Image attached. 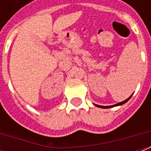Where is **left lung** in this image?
I'll list each match as a JSON object with an SVG mask.
<instances>
[{
  "mask_svg": "<svg viewBox=\"0 0 151 151\" xmlns=\"http://www.w3.org/2000/svg\"><path fill=\"white\" fill-rule=\"evenodd\" d=\"M132 96V95H131ZM131 96L129 97V98L125 99V100H124V101L120 102V103H118L116 104H114V105H111V106H100V105H97V104H95L96 107H98V108H113V107H116V106H120V105L124 104H125L126 102H128L129 100V99L131 98Z\"/></svg>",
  "mask_w": 151,
  "mask_h": 151,
  "instance_id": "8db88e82",
  "label": "left lung"
}]
</instances>
